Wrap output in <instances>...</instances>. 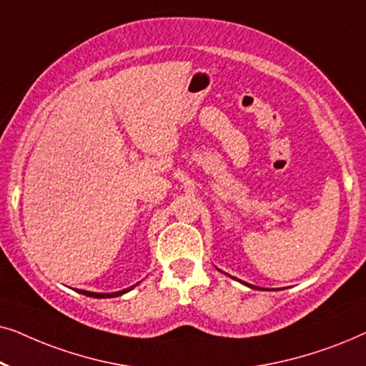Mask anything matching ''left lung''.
<instances>
[{"mask_svg":"<svg viewBox=\"0 0 366 366\" xmlns=\"http://www.w3.org/2000/svg\"><path fill=\"white\" fill-rule=\"evenodd\" d=\"M252 288H254V287H252Z\"/></svg>","mask_w":366,"mask_h":366,"instance_id":"8db88e82","label":"left lung"}]
</instances>
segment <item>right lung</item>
Here are the masks:
<instances>
[{
	"label": "right lung",
	"mask_w": 366,
	"mask_h": 366,
	"mask_svg": "<svg viewBox=\"0 0 366 366\" xmlns=\"http://www.w3.org/2000/svg\"><path fill=\"white\" fill-rule=\"evenodd\" d=\"M132 288L122 290V292H117V293H93V292H84V290H76V292L81 293V295H86V297H93V298H114V297H119V295L129 292Z\"/></svg>",
	"instance_id": "add662e5"
}]
</instances>
